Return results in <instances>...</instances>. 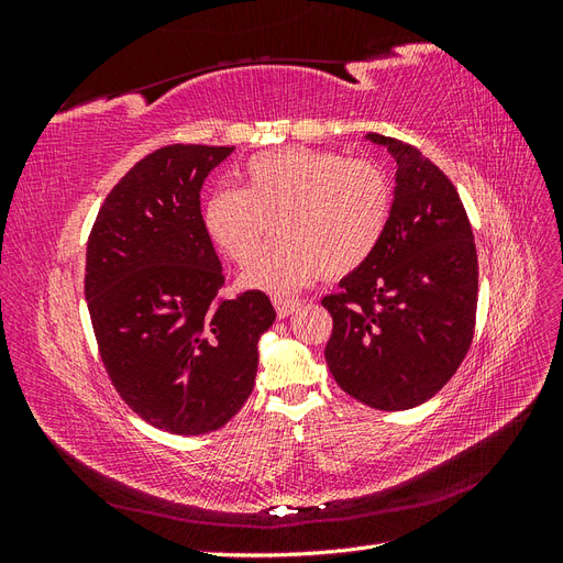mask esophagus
<instances>
[{
	"label": "esophagus",
	"mask_w": 563,
	"mask_h": 563,
	"mask_svg": "<svg viewBox=\"0 0 563 563\" xmlns=\"http://www.w3.org/2000/svg\"><path fill=\"white\" fill-rule=\"evenodd\" d=\"M272 302H275V310H277L279 319L291 317V314H294V312H298V308H300V300H296V298L275 296V298H272Z\"/></svg>",
	"instance_id": "34e87169"
}]
</instances>
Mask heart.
I'll return each mask as SVG.
<instances>
[{
	"label": "heart",
	"instance_id": "heart-1",
	"mask_svg": "<svg viewBox=\"0 0 563 563\" xmlns=\"http://www.w3.org/2000/svg\"><path fill=\"white\" fill-rule=\"evenodd\" d=\"M391 187L376 164L340 152L284 147L246 162L244 187H218L203 201V228L232 261L244 263L277 216V242L242 272L251 288L294 294L343 277L378 249L389 223Z\"/></svg>",
	"mask_w": 563,
	"mask_h": 563
}]
</instances>
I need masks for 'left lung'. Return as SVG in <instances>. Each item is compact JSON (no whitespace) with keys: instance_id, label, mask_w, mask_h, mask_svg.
<instances>
[{"instance_id":"left-lung-1","label":"left lung","mask_w":563,"mask_h":563,"mask_svg":"<svg viewBox=\"0 0 563 563\" xmlns=\"http://www.w3.org/2000/svg\"><path fill=\"white\" fill-rule=\"evenodd\" d=\"M366 141L397 162L389 223L371 258L321 300L333 317L327 364L340 389L378 411H406L444 387L472 345L476 246L463 201L413 145Z\"/></svg>"}]
</instances>
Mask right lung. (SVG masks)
Wrapping results in <instances>:
<instances>
[{
    "label": "right lung",
    "instance_id": "add662e5",
    "mask_svg": "<svg viewBox=\"0 0 563 563\" xmlns=\"http://www.w3.org/2000/svg\"><path fill=\"white\" fill-rule=\"evenodd\" d=\"M232 150H155L112 187L87 244L84 296L108 376L145 422L183 437L236 416L277 317L263 291L220 296L199 192Z\"/></svg>",
    "mask_w": 563,
    "mask_h": 563
}]
</instances>
